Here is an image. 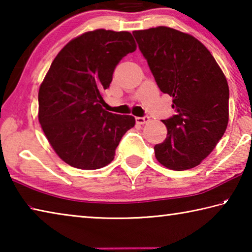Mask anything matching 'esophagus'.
<instances>
[{
  "label": "esophagus",
  "mask_w": 252,
  "mask_h": 252,
  "mask_svg": "<svg viewBox=\"0 0 252 252\" xmlns=\"http://www.w3.org/2000/svg\"><path fill=\"white\" fill-rule=\"evenodd\" d=\"M149 120H150V118H149L148 116L146 117H136L135 118V121L138 125H144V123L149 122Z\"/></svg>",
  "instance_id": "esophagus-1"
}]
</instances>
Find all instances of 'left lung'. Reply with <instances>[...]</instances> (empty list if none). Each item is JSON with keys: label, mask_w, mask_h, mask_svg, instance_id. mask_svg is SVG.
I'll use <instances>...</instances> for the list:
<instances>
[{"label": "left lung", "mask_w": 252, "mask_h": 252, "mask_svg": "<svg viewBox=\"0 0 252 252\" xmlns=\"http://www.w3.org/2000/svg\"><path fill=\"white\" fill-rule=\"evenodd\" d=\"M133 35L158 87L172 96L177 112L162 120L168 134L155 146L157 160L176 171L197 167L227 129V79L210 51L190 34L158 27Z\"/></svg>", "instance_id": "1"}]
</instances>
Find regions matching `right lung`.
Returning <instances> with one entry per match:
<instances>
[{"label":"right lung","instance_id":"1","mask_svg":"<svg viewBox=\"0 0 252 252\" xmlns=\"http://www.w3.org/2000/svg\"><path fill=\"white\" fill-rule=\"evenodd\" d=\"M136 49L130 32L99 29L58 53L39 90V121L55 153L71 167L95 170L114 159L135 119L105 111L102 93L113 71Z\"/></svg>","mask_w":252,"mask_h":252}]
</instances>
